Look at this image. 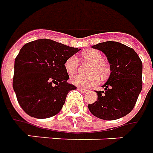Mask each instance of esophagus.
I'll list each match as a JSON object with an SVG mask.
<instances>
[{"mask_svg": "<svg viewBox=\"0 0 153 153\" xmlns=\"http://www.w3.org/2000/svg\"><path fill=\"white\" fill-rule=\"evenodd\" d=\"M78 90H79L80 91H82L83 93H86V92H87V90H85V89H83V88H80V87H79V88H78Z\"/></svg>", "mask_w": 153, "mask_h": 153, "instance_id": "1", "label": "esophagus"}]
</instances>
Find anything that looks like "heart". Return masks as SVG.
Listing matches in <instances>:
<instances>
[{"label":"heart","mask_w":153,"mask_h":153,"mask_svg":"<svg viewBox=\"0 0 153 153\" xmlns=\"http://www.w3.org/2000/svg\"><path fill=\"white\" fill-rule=\"evenodd\" d=\"M82 59L86 62L90 63L88 73L90 74L87 76L74 75L71 77L70 82L73 85L82 87L84 89H89L94 86L100 82V76L105 78L108 75L110 68L106 63L103 61L102 54L95 49H88L82 53ZM78 68V61L75 57H69L64 63V68L66 73L71 75L76 72Z\"/></svg>","instance_id":"heart-1"}]
</instances>
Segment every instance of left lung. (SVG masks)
<instances>
[{"instance_id": "8db88e82", "label": "left lung", "mask_w": 153, "mask_h": 153, "mask_svg": "<svg viewBox=\"0 0 153 153\" xmlns=\"http://www.w3.org/2000/svg\"><path fill=\"white\" fill-rule=\"evenodd\" d=\"M101 51L110 63L111 74L96 91L98 98L88 108L100 119L113 120L132 111L142 88V63L133 48L118 42L108 41L92 46Z\"/></svg>"}]
</instances>
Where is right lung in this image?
<instances>
[{
  "mask_svg": "<svg viewBox=\"0 0 153 153\" xmlns=\"http://www.w3.org/2000/svg\"><path fill=\"white\" fill-rule=\"evenodd\" d=\"M79 50L50 39H37L21 48L15 59L13 90L27 115L45 119L61 111L68 92L76 89L67 82L64 63Z\"/></svg>",
  "mask_w": 153,
  "mask_h": 153,
  "instance_id": "1",
  "label": "right lung"
}]
</instances>
